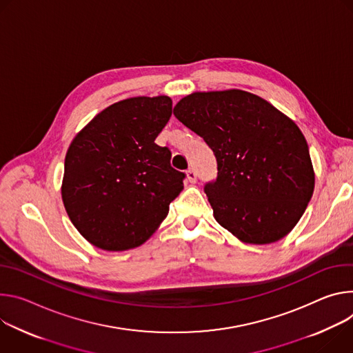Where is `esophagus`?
<instances>
[{
  "mask_svg": "<svg viewBox=\"0 0 353 353\" xmlns=\"http://www.w3.org/2000/svg\"><path fill=\"white\" fill-rule=\"evenodd\" d=\"M186 179L190 182V183H194L198 181V174H196V171H194L193 168H189L188 171H186Z\"/></svg>",
  "mask_w": 353,
  "mask_h": 353,
  "instance_id": "1",
  "label": "esophagus"
}]
</instances>
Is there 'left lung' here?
Here are the masks:
<instances>
[{"label":"left lung","mask_w":353,"mask_h":353,"mask_svg":"<svg viewBox=\"0 0 353 353\" xmlns=\"http://www.w3.org/2000/svg\"><path fill=\"white\" fill-rule=\"evenodd\" d=\"M174 114L214 152L217 176L205 193L217 223L247 244H270L290 232L314 190L297 125L241 90L190 94Z\"/></svg>","instance_id":"left-lung-1"}]
</instances>
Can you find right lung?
I'll list each match as a JSON object with an SVG mask.
<instances>
[{
  "label": "right lung",
  "instance_id": "add662e5",
  "mask_svg": "<svg viewBox=\"0 0 353 353\" xmlns=\"http://www.w3.org/2000/svg\"><path fill=\"white\" fill-rule=\"evenodd\" d=\"M172 114L168 97H137L98 113L71 141L61 186L75 228L106 251L141 245L167 217L185 174L155 139Z\"/></svg>",
  "mask_w": 353,
  "mask_h": 353
}]
</instances>
